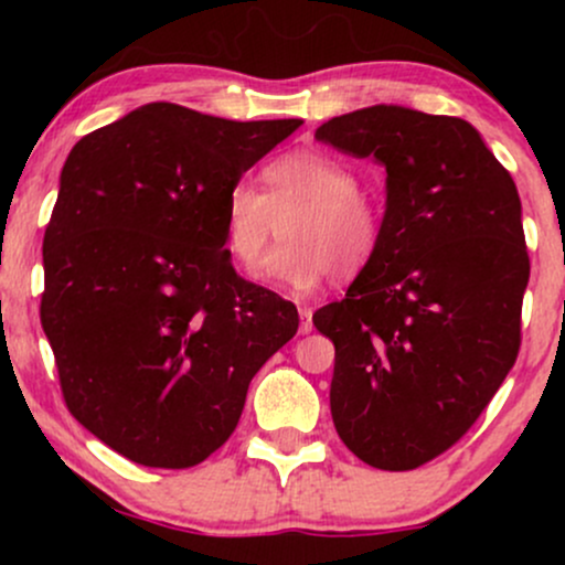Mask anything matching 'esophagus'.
<instances>
[{"label": "esophagus", "mask_w": 565, "mask_h": 565, "mask_svg": "<svg viewBox=\"0 0 565 565\" xmlns=\"http://www.w3.org/2000/svg\"><path fill=\"white\" fill-rule=\"evenodd\" d=\"M297 305H300V319H302L300 332L308 334L310 329H313V308H310V305H305V300H297Z\"/></svg>", "instance_id": "34e87169"}]
</instances>
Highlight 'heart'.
<instances>
[{
  "label": "heart",
  "mask_w": 565,
  "mask_h": 565,
  "mask_svg": "<svg viewBox=\"0 0 565 565\" xmlns=\"http://www.w3.org/2000/svg\"><path fill=\"white\" fill-rule=\"evenodd\" d=\"M265 191L236 183L225 199V246L238 265H252L276 220L281 242L263 257L257 276L276 287L310 289L329 270L355 274L380 242V212L359 193V178L321 151H291L263 172Z\"/></svg>",
  "instance_id": "b5f03b06"
}]
</instances>
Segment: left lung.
Segmentation results:
<instances>
[{"label":"left lung","mask_w":565,"mask_h":565,"mask_svg":"<svg viewBox=\"0 0 565 565\" xmlns=\"http://www.w3.org/2000/svg\"><path fill=\"white\" fill-rule=\"evenodd\" d=\"M316 140L385 167L377 249L345 300L313 313L334 342V427L372 468L414 470L470 430L515 364L521 199L457 116L380 103L334 116Z\"/></svg>","instance_id":"obj_1"}]
</instances>
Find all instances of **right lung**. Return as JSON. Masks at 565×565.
I'll return each mask as SVG.
<instances>
[{"label": "right lung", "instance_id": "right-lung-1", "mask_svg": "<svg viewBox=\"0 0 565 565\" xmlns=\"http://www.w3.org/2000/svg\"><path fill=\"white\" fill-rule=\"evenodd\" d=\"M300 125L148 103L71 148L42 244V329L68 412L121 457L204 462L295 337V305L233 270L223 215Z\"/></svg>", "mask_w": 565, "mask_h": 565}]
</instances>
